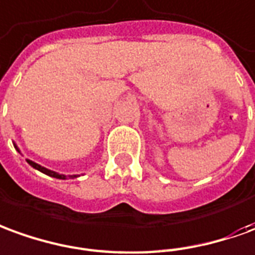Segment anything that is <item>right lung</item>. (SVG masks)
<instances>
[{
    "label": "right lung",
    "mask_w": 255,
    "mask_h": 255,
    "mask_svg": "<svg viewBox=\"0 0 255 255\" xmlns=\"http://www.w3.org/2000/svg\"><path fill=\"white\" fill-rule=\"evenodd\" d=\"M27 162H29V164H30L33 168H36L37 171L43 172V173L48 175V176H51V178L66 179V176H65V175H59V173H57V172H52V171H50V169H47V168H43V166H40V165L36 164V162H33V161H29V159H27ZM71 178H76V175H75V176H71Z\"/></svg>",
    "instance_id": "add662e5"
}]
</instances>
